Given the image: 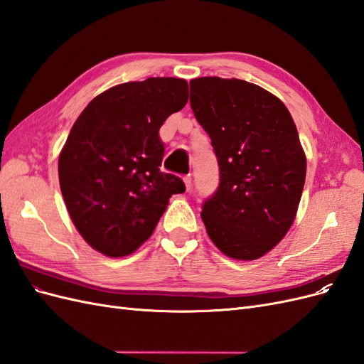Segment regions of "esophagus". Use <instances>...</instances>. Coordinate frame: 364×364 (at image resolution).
Wrapping results in <instances>:
<instances>
[{
	"instance_id": "obj_1",
	"label": "esophagus",
	"mask_w": 364,
	"mask_h": 364,
	"mask_svg": "<svg viewBox=\"0 0 364 364\" xmlns=\"http://www.w3.org/2000/svg\"><path fill=\"white\" fill-rule=\"evenodd\" d=\"M183 183H185L186 191H190V190H191V183H193L191 176H185V178H183Z\"/></svg>"
}]
</instances>
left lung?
I'll list each match as a JSON object with an SVG mask.
<instances>
[{
  "mask_svg": "<svg viewBox=\"0 0 364 364\" xmlns=\"http://www.w3.org/2000/svg\"><path fill=\"white\" fill-rule=\"evenodd\" d=\"M190 91L220 168L218 188L203 203L206 232L226 257L258 259L289 232L299 208L306 158L294 121L277 95L246 80L199 77Z\"/></svg>",
  "mask_w": 364,
  "mask_h": 364,
  "instance_id": "8db88e82",
  "label": "left lung"
}]
</instances>
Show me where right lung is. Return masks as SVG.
Listing matches in <instances>:
<instances>
[{
  "mask_svg": "<svg viewBox=\"0 0 364 364\" xmlns=\"http://www.w3.org/2000/svg\"><path fill=\"white\" fill-rule=\"evenodd\" d=\"M176 77L127 82L98 94L75 119L59 155V183L83 240L106 257L134 253L185 185L159 170V129L188 102Z\"/></svg>",
  "mask_w": 364,
  "mask_h": 364,
  "instance_id": "right-lung-1",
  "label": "right lung"
}]
</instances>
